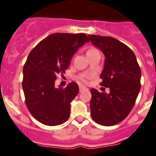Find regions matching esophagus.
<instances>
[{
	"label": "esophagus",
	"instance_id": "obj_1",
	"mask_svg": "<svg viewBox=\"0 0 156 156\" xmlns=\"http://www.w3.org/2000/svg\"><path fill=\"white\" fill-rule=\"evenodd\" d=\"M87 88L84 87L83 86H79V91H80V92H82V91H83V90H87Z\"/></svg>",
	"mask_w": 156,
	"mask_h": 156
}]
</instances>
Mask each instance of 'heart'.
Segmentation results:
<instances>
[{"label": "heart", "mask_w": 156, "mask_h": 156, "mask_svg": "<svg viewBox=\"0 0 156 156\" xmlns=\"http://www.w3.org/2000/svg\"><path fill=\"white\" fill-rule=\"evenodd\" d=\"M97 51V50L94 49V48H91V49H89L87 52H91V51ZM82 80H83V81H86V79L85 78H82Z\"/></svg>", "instance_id": "heart-1"}]
</instances>
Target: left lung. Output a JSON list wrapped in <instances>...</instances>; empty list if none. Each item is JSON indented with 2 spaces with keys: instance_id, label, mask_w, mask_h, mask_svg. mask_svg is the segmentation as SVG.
Returning a JSON list of instances; mask_svg holds the SVG:
<instances>
[{
  "instance_id": "8db88e82",
  "label": "left lung",
  "mask_w": 156,
  "mask_h": 156,
  "mask_svg": "<svg viewBox=\"0 0 156 156\" xmlns=\"http://www.w3.org/2000/svg\"><path fill=\"white\" fill-rule=\"evenodd\" d=\"M91 42L105 56L101 85L110 92L91 89V116L103 126L117 125L128 117L141 88V69L132 50L111 37L89 35Z\"/></svg>"
}]
</instances>
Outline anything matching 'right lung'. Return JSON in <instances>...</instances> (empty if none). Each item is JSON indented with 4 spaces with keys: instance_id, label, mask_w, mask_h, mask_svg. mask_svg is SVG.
Segmentation results:
<instances>
[{
    "instance_id": "obj_1",
    "label": "right lung",
    "mask_w": 156,
    "mask_h": 156,
    "mask_svg": "<svg viewBox=\"0 0 156 156\" xmlns=\"http://www.w3.org/2000/svg\"><path fill=\"white\" fill-rule=\"evenodd\" d=\"M89 40L85 34L55 33L41 41L28 55L22 82L26 104L31 115L42 124H63L70 115V103L78 92L76 82L62 89L55 87L58 74L68 69L78 48Z\"/></svg>"
}]
</instances>
